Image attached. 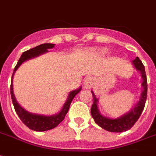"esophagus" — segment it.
<instances>
[{
    "instance_id": "esophagus-1",
    "label": "esophagus",
    "mask_w": 156,
    "mask_h": 156,
    "mask_svg": "<svg viewBox=\"0 0 156 156\" xmlns=\"http://www.w3.org/2000/svg\"><path fill=\"white\" fill-rule=\"evenodd\" d=\"M83 85L84 87L87 89H90L91 87L93 86V79L91 77H87L84 81H83Z\"/></svg>"
}]
</instances>
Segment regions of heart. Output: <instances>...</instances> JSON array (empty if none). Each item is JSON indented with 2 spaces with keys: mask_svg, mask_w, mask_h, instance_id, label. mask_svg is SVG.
Segmentation results:
<instances>
[{
  "mask_svg": "<svg viewBox=\"0 0 156 156\" xmlns=\"http://www.w3.org/2000/svg\"><path fill=\"white\" fill-rule=\"evenodd\" d=\"M101 54H105V53H106V50H101Z\"/></svg>",
  "mask_w": 156,
  "mask_h": 156,
  "instance_id": "obj_1",
  "label": "heart"
}]
</instances>
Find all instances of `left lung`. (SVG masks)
<instances>
[{
  "label": "left lung",
  "mask_w": 156,
  "mask_h": 156,
  "mask_svg": "<svg viewBox=\"0 0 156 156\" xmlns=\"http://www.w3.org/2000/svg\"><path fill=\"white\" fill-rule=\"evenodd\" d=\"M133 63L134 66L136 69L141 72V77L143 79L142 87H143L144 90L141 92V100L139 101L136 106L134 107L133 109L131 110L130 112L128 113L127 115H123L119 119H110L103 117L100 114L99 110L97 109V99L95 97L93 92H91L92 97H93V103H92L91 108V116L94 119L96 123H97L101 128H104L109 132L122 133V132H125V131L130 129L135 124L136 121L138 120L142 110H144L145 104H146L147 97V75H146V71H145V67L138 57H136V59L133 61Z\"/></svg>",
  "instance_id": "8db88e82"
}]
</instances>
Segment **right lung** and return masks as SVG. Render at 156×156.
<instances>
[{
  "label": "right lung",
  "mask_w": 156,
  "mask_h": 156,
  "mask_svg": "<svg viewBox=\"0 0 156 156\" xmlns=\"http://www.w3.org/2000/svg\"><path fill=\"white\" fill-rule=\"evenodd\" d=\"M55 44L51 43H44L39 46H36L34 48L26 51L23 53L21 57L19 59L17 65L15 67L13 74H12V79H13V76L15 74V71L17 69L20 67V65L23 62H24L27 59H29L33 57L37 56L39 55L43 54L45 52L48 51V49L53 48ZM12 79H11V84H10V94H11V99L15 110L19 115L20 119L22 120V122L25 124L28 128H30L32 130L37 131V132H42V131H47L52 128H55L57 125H59V123H61L64 119H65V115L69 111V109L70 104L73 101V97H75L76 95L81 91V87L78 90L71 91L69 95V98L64 105V107L61 110V111L56 115H53V116H42V115H33L31 113L27 112L25 110H23L22 107L20 106V105L18 104L16 100H15V95L13 93V84H12Z\"/></svg>",
  "instance_id": "right-lung-1"
}]
</instances>
